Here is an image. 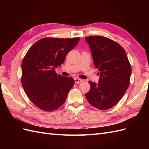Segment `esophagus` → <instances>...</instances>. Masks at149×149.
Returning a JSON list of instances; mask_svg holds the SVG:
<instances>
[{
    "mask_svg": "<svg viewBox=\"0 0 149 149\" xmlns=\"http://www.w3.org/2000/svg\"><path fill=\"white\" fill-rule=\"evenodd\" d=\"M74 81H75V83H76V84H79V83H81L83 82V79H79V78H74Z\"/></svg>",
    "mask_w": 149,
    "mask_h": 149,
    "instance_id": "esophagus-1",
    "label": "esophagus"
}]
</instances>
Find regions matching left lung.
Returning a JSON list of instances; mask_svg holds the SVG:
<instances>
[{
  "label": "left lung",
  "mask_w": 149,
  "mask_h": 149,
  "mask_svg": "<svg viewBox=\"0 0 149 149\" xmlns=\"http://www.w3.org/2000/svg\"><path fill=\"white\" fill-rule=\"evenodd\" d=\"M92 53L94 64L100 71L99 83L89 81L90 90L86 94L88 101L100 110L114 107L129 87L131 65L124 49L113 40L102 36L86 37Z\"/></svg>",
  "instance_id": "8db88e82"
}]
</instances>
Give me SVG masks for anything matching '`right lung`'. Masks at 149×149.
<instances>
[{"label": "right lung", "mask_w": 149, "mask_h": 149, "mask_svg": "<svg viewBox=\"0 0 149 149\" xmlns=\"http://www.w3.org/2000/svg\"><path fill=\"white\" fill-rule=\"evenodd\" d=\"M79 40L43 38L26 53L22 63V84L29 100L40 109L52 112L65 102L74 80L58 74L55 68L64 62Z\"/></svg>", "instance_id": "right-lung-1"}]
</instances>
